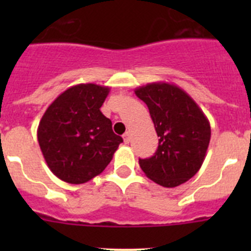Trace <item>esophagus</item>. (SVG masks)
<instances>
[{
	"instance_id": "1",
	"label": "esophagus",
	"mask_w": 251,
	"mask_h": 251,
	"mask_svg": "<svg viewBox=\"0 0 251 251\" xmlns=\"http://www.w3.org/2000/svg\"><path fill=\"white\" fill-rule=\"evenodd\" d=\"M123 139H124V142H126V143H129V141H130V133L129 132H126L123 134Z\"/></svg>"
}]
</instances>
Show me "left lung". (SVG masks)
Here are the masks:
<instances>
[{
	"label": "left lung",
	"mask_w": 251,
	"mask_h": 251,
	"mask_svg": "<svg viewBox=\"0 0 251 251\" xmlns=\"http://www.w3.org/2000/svg\"><path fill=\"white\" fill-rule=\"evenodd\" d=\"M147 104L158 139L151 158L141 159L146 176L163 187H176L194 177L206 157L211 127L196 101L175 84L151 83L134 90Z\"/></svg>",
	"instance_id": "obj_1"
}]
</instances>
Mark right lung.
<instances>
[{"mask_svg": "<svg viewBox=\"0 0 251 251\" xmlns=\"http://www.w3.org/2000/svg\"><path fill=\"white\" fill-rule=\"evenodd\" d=\"M109 90L93 83L70 86L44 113L37 141L57 178L73 185L88 182L105 170L123 142L100 112Z\"/></svg>", "mask_w": 251, "mask_h": 251, "instance_id": "obj_1", "label": "right lung"}]
</instances>
